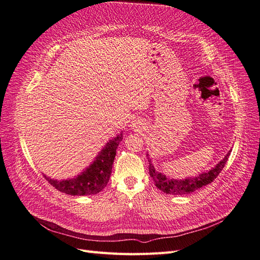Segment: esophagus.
Wrapping results in <instances>:
<instances>
[{
  "label": "esophagus",
  "instance_id": "esophagus-1",
  "mask_svg": "<svg viewBox=\"0 0 260 260\" xmlns=\"http://www.w3.org/2000/svg\"><path fill=\"white\" fill-rule=\"evenodd\" d=\"M131 127H132V129H133V130H137V131H139V130H142V129L144 128V125H143V123L141 122V121H139V120H135V121H132Z\"/></svg>",
  "mask_w": 260,
  "mask_h": 260
}]
</instances>
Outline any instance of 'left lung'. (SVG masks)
<instances>
[{
    "instance_id": "1",
    "label": "left lung",
    "mask_w": 260,
    "mask_h": 260,
    "mask_svg": "<svg viewBox=\"0 0 260 260\" xmlns=\"http://www.w3.org/2000/svg\"><path fill=\"white\" fill-rule=\"evenodd\" d=\"M231 151L226 153L224 156V158L222 160H220L215 167H212L206 172H202L199 176L195 177H187L185 179H174V178H169L166 175L161 174L159 171H156L154 165L152 164V159L149 158L148 156V170H149V176L154 180L155 185L159 188L160 191L166 194H171V195H185V194H190L199 188L205 186L209 183H211L214 181L218 175L221 172L223 169L224 165L229 158Z\"/></svg>"
}]
</instances>
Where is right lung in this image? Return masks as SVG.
I'll return each mask as SVG.
<instances>
[{
    "label": "right lung",
    "mask_w": 260,
    "mask_h": 260,
    "mask_svg": "<svg viewBox=\"0 0 260 260\" xmlns=\"http://www.w3.org/2000/svg\"><path fill=\"white\" fill-rule=\"evenodd\" d=\"M122 140V131L109 140L101 149L88 167L74 178L57 180L43 175L49 182L58 190L69 195L82 196L98 194L107 185L112 175V168L116 156V149Z\"/></svg>",
    "instance_id": "right-lung-1"
}]
</instances>
